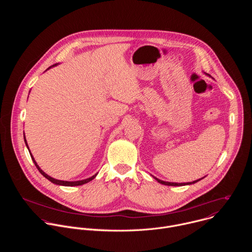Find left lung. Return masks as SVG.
Here are the masks:
<instances>
[{"label": "left lung", "mask_w": 252, "mask_h": 252, "mask_svg": "<svg viewBox=\"0 0 252 252\" xmlns=\"http://www.w3.org/2000/svg\"><path fill=\"white\" fill-rule=\"evenodd\" d=\"M209 76V75H208ZM157 181L159 183V184H161V185H164V186H170V187H182V186H187V185H192V184H195V183H197V182H199L201 178H199V179H197V181H194V182H192V183H188V184H177V183H168V182H163V181H160V179H158V178H157V177H155Z\"/></svg>", "instance_id": "obj_1"}]
</instances>
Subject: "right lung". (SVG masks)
I'll return each instance as SVG.
<instances>
[{
    "mask_svg": "<svg viewBox=\"0 0 252 252\" xmlns=\"http://www.w3.org/2000/svg\"><path fill=\"white\" fill-rule=\"evenodd\" d=\"M58 63H56V64H53L52 66H55V65H57ZM52 66H50L49 68H51ZM48 68V69H49ZM24 138H25V143H26V146H27V148H28V150H29V147H28V143H27V140H26V137H25V134H24ZM30 155H31V158H32V161H33V163H34V165L37 166V168H38V170L47 178V179H49L50 182H52L53 184H55V185H59V186H63V187H77V186H82V185H85V184H87V183H89V182H91V181H93V179L96 176V174L97 173H95V174H94L93 176H91V177H89V178H87V179H83V181H77V182H65V181H59V179H56V178H53V177H51L50 175H48L45 171H43L41 168H40V166L38 165V163L35 162V160H34V158H32V154L30 153Z\"/></svg>",
    "mask_w": 252,
    "mask_h": 252,
    "instance_id": "add662e5",
    "label": "right lung"
}]
</instances>
